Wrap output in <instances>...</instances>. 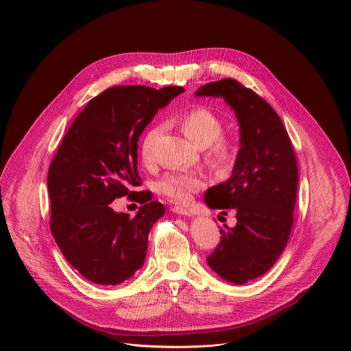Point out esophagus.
<instances>
[{
  "instance_id": "34e87169",
  "label": "esophagus",
  "mask_w": 351,
  "mask_h": 351,
  "mask_svg": "<svg viewBox=\"0 0 351 351\" xmlns=\"http://www.w3.org/2000/svg\"><path fill=\"white\" fill-rule=\"evenodd\" d=\"M172 211H173L175 214H178V215H182V217H191V215H193L191 211H189V210H186V208H182V207H173Z\"/></svg>"
}]
</instances>
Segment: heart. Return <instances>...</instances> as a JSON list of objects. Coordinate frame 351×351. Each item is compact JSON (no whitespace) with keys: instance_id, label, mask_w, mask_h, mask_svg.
Masks as SVG:
<instances>
[{"instance_id":"obj_1","label":"heart","mask_w":351,"mask_h":351,"mask_svg":"<svg viewBox=\"0 0 351 351\" xmlns=\"http://www.w3.org/2000/svg\"><path fill=\"white\" fill-rule=\"evenodd\" d=\"M186 137L198 148H210L208 161L218 169H228L236 158V145L222 137L223 121L210 108L198 107L187 111L179 119ZM161 133V126L149 129L141 141V160L145 165L156 161L154 145ZM206 186L204 176L197 172H171L158 182V190L171 202L186 204L191 194Z\"/></svg>"}]
</instances>
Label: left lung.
<instances>
[{"instance_id":"left-lung-1","label":"left lung","mask_w":351,"mask_h":351,"mask_svg":"<svg viewBox=\"0 0 351 351\" xmlns=\"http://www.w3.org/2000/svg\"><path fill=\"white\" fill-rule=\"evenodd\" d=\"M197 97L223 98L239 122L240 148L232 176L206 191L211 210H234L237 223L221 228L207 258L226 282L243 285L264 275L285 250L293 225L298 169L289 134L274 108L233 79L207 83Z\"/></svg>"}]
</instances>
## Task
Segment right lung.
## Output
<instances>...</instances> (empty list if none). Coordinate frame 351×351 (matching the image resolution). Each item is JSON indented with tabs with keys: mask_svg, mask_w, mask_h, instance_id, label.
Instances as JSON below:
<instances>
[{
	"mask_svg": "<svg viewBox=\"0 0 351 351\" xmlns=\"http://www.w3.org/2000/svg\"><path fill=\"white\" fill-rule=\"evenodd\" d=\"M183 91L107 88L77 115L49 165L51 233L66 261L93 283L117 286L144 264L148 233L165 208L149 191H130L140 186L137 141L158 110ZM123 195L143 204L134 219L109 206Z\"/></svg>",
	"mask_w": 351,
	"mask_h": 351,
	"instance_id": "1",
	"label": "right lung"
}]
</instances>
